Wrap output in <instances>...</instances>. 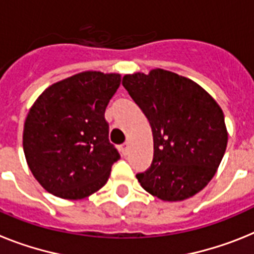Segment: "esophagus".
I'll return each instance as SVG.
<instances>
[{
	"label": "esophagus",
	"mask_w": 254,
	"mask_h": 254,
	"mask_svg": "<svg viewBox=\"0 0 254 254\" xmlns=\"http://www.w3.org/2000/svg\"><path fill=\"white\" fill-rule=\"evenodd\" d=\"M120 151H121V153L124 154V156H127V154L129 153V144H127V143H125V144H121Z\"/></svg>",
	"instance_id": "34e87169"
}]
</instances>
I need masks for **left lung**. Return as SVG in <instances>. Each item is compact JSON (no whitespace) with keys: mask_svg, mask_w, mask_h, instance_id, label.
<instances>
[{"mask_svg":"<svg viewBox=\"0 0 254 254\" xmlns=\"http://www.w3.org/2000/svg\"><path fill=\"white\" fill-rule=\"evenodd\" d=\"M123 85L153 136L151 166L136 175L142 188L165 202L195 195L215 176L228 145L220 105L195 81L164 69L127 74Z\"/></svg>","mask_w":254,"mask_h":254,"instance_id":"left-lung-1","label":"left lung"}]
</instances>
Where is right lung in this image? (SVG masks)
Masks as SVG:
<instances>
[{"label": "right lung", "instance_id": "right-lung-1", "mask_svg": "<svg viewBox=\"0 0 254 254\" xmlns=\"http://www.w3.org/2000/svg\"><path fill=\"white\" fill-rule=\"evenodd\" d=\"M116 72L81 71L46 88L26 115L23 148L35 180L63 199H83L109 180L120 154L109 142L105 110Z\"/></svg>", "mask_w": 254, "mask_h": 254}]
</instances>
